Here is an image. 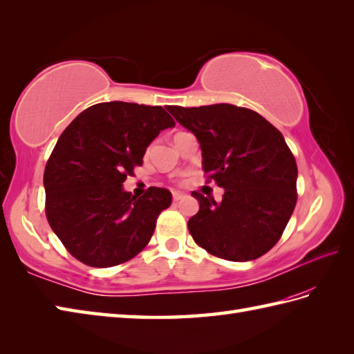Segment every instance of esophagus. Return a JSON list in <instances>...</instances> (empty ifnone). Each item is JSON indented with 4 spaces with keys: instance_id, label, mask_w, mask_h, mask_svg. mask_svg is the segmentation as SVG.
<instances>
[{
    "instance_id": "obj_1",
    "label": "esophagus",
    "mask_w": 354,
    "mask_h": 354,
    "mask_svg": "<svg viewBox=\"0 0 354 354\" xmlns=\"http://www.w3.org/2000/svg\"><path fill=\"white\" fill-rule=\"evenodd\" d=\"M182 198H185V194H182V192H172V200L174 201H178V200H182Z\"/></svg>"
}]
</instances>
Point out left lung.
<instances>
[{
  "label": "left lung",
  "instance_id": "left-lung-1",
  "mask_svg": "<svg viewBox=\"0 0 354 354\" xmlns=\"http://www.w3.org/2000/svg\"><path fill=\"white\" fill-rule=\"evenodd\" d=\"M200 142L203 169L223 200L192 192L200 203L187 229L207 253L247 262L270 251L297 203V163L281 133L245 107L168 106Z\"/></svg>",
  "mask_w": 354,
  "mask_h": 354
}]
</instances>
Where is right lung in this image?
Returning a JSON list of instances; mask_svg holds the SVG:
<instances>
[{"mask_svg": "<svg viewBox=\"0 0 354 354\" xmlns=\"http://www.w3.org/2000/svg\"><path fill=\"white\" fill-rule=\"evenodd\" d=\"M174 125L160 106L111 101L88 107L62 133L44 172L45 210L78 261L109 268L150 242L171 192L151 186L136 197L122 183L157 135Z\"/></svg>", "mask_w": 354, "mask_h": 354, "instance_id": "1", "label": "right lung"}]
</instances>
